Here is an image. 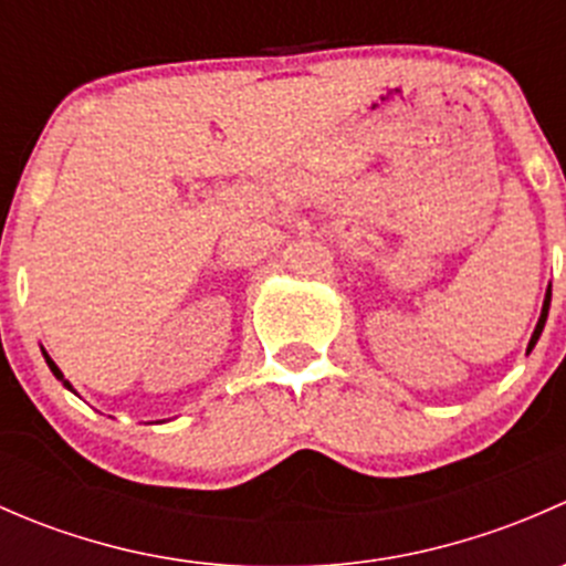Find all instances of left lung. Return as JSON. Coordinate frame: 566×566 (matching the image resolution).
I'll use <instances>...</instances> for the list:
<instances>
[{"instance_id":"obj_1","label":"left lung","mask_w":566,"mask_h":566,"mask_svg":"<svg viewBox=\"0 0 566 566\" xmlns=\"http://www.w3.org/2000/svg\"><path fill=\"white\" fill-rule=\"evenodd\" d=\"M547 306H551V290H547V295H545V306H542V317H539V323H536V328H534V336H531V342H528V350H531V347L536 345V339H539L542 328H545V319H547Z\"/></svg>"}]
</instances>
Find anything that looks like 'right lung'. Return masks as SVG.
I'll return each mask as SVG.
<instances>
[{
  "label": "right lung",
  "mask_w": 566,
  "mask_h": 566,
  "mask_svg": "<svg viewBox=\"0 0 566 566\" xmlns=\"http://www.w3.org/2000/svg\"><path fill=\"white\" fill-rule=\"evenodd\" d=\"M45 361H49V367H51V373H54L56 375V380H62V384H65V378H62V373H60V367H56V364L54 361H51V358L49 356H45ZM67 386V389H71V384H65Z\"/></svg>",
  "instance_id": "right-lung-1"
}]
</instances>
